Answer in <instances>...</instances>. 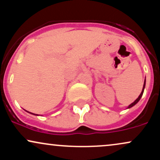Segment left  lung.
I'll list each match as a JSON object with an SVG mask.
<instances>
[{"label": "left lung", "instance_id": "left-lung-1", "mask_svg": "<svg viewBox=\"0 0 160 160\" xmlns=\"http://www.w3.org/2000/svg\"><path fill=\"white\" fill-rule=\"evenodd\" d=\"M144 87H145V80H144V86H143V89H142V92H141V93L140 94V95H139L138 96V98L135 101V102H133V103H132L131 104H130L129 106H128V108H132V107H133L134 105H135V104H136L138 102H139V100H140L141 99V96H142V95H143V93H144Z\"/></svg>", "mask_w": 160, "mask_h": 160}]
</instances>
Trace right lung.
Listing matches in <instances>:
<instances>
[{
    "label": "right lung",
    "mask_w": 160,
    "mask_h": 160,
    "mask_svg": "<svg viewBox=\"0 0 160 160\" xmlns=\"http://www.w3.org/2000/svg\"><path fill=\"white\" fill-rule=\"evenodd\" d=\"M29 113H30V112H29ZM32 114H34V113H32Z\"/></svg>",
    "instance_id": "obj_1"
}]
</instances>
